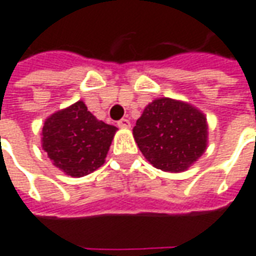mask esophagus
I'll use <instances>...</instances> for the list:
<instances>
[{"label":"esophagus","mask_w":256,"mask_h":256,"mask_svg":"<svg viewBox=\"0 0 256 256\" xmlns=\"http://www.w3.org/2000/svg\"><path fill=\"white\" fill-rule=\"evenodd\" d=\"M118 126L120 128H130V120H128V119H120V120L118 122Z\"/></svg>","instance_id":"1"}]
</instances>
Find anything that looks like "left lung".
Wrapping results in <instances>:
<instances>
[{
	"mask_svg": "<svg viewBox=\"0 0 256 256\" xmlns=\"http://www.w3.org/2000/svg\"><path fill=\"white\" fill-rule=\"evenodd\" d=\"M146 159L164 172L187 170L208 146V123L190 104L158 98L148 104L133 128Z\"/></svg>",
	"mask_w": 256,
	"mask_h": 256,
	"instance_id": "8db88e82",
	"label": "left lung"
}]
</instances>
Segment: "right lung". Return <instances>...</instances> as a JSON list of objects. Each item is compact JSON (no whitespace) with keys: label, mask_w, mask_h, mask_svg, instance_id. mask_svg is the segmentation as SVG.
<instances>
[{"label":"right lung","mask_w":256,"mask_h":256,"mask_svg":"<svg viewBox=\"0 0 256 256\" xmlns=\"http://www.w3.org/2000/svg\"><path fill=\"white\" fill-rule=\"evenodd\" d=\"M116 130L78 101L48 116L41 130V144L54 166L68 176L82 178L104 165Z\"/></svg>","instance_id":"right-lung-1"}]
</instances>
